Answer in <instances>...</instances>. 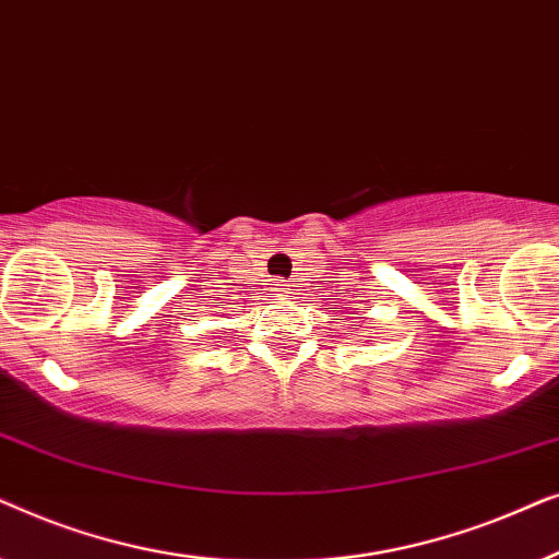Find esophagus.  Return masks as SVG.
Wrapping results in <instances>:
<instances>
[{
  "label": "esophagus",
  "instance_id": "esophagus-1",
  "mask_svg": "<svg viewBox=\"0 0 559 559\" xmlns=\"http://www.w3.org/2000/svg\"><path fill=\"white\" fill-rule=\"evenodd\" d=\"M277 289L280 293H287V285H277Z\"/></svg>",
  "mask_w": 559,
  "mask_h": 559
}]
</instances>
